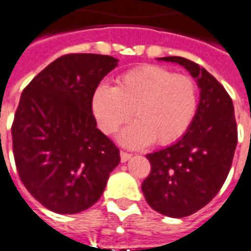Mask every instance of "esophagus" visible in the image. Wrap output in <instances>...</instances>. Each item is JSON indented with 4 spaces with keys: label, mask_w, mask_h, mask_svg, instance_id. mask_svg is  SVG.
I'll use <instances>...</instances> for the list:
<instances>
[{
    "label": "esophagus",
    "mask_w": 251,
    "mask_h": 251,
    "mask_svg": "<svg viewBox=\"0 0 251 251\" xmlns=\"http://www.w3.org/2000/svg\"><path fill=\"white\" fill-rule=\"evenodd\" d=\"M132 158V154H128V152H124V151H121V160L122 163H126L129 159Z\"/></svg>",
    "instance_id": "34e87169"
}]
</instances>
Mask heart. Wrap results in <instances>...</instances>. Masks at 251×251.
Here are the masks:
<instances>
[{
	"instance_id": "heart-1",
	"label": "heart",
	"mask_w": 251,
	"mask_h": 251,
	"mask_svg": "<svg viewBox=\"0 0 251 251\" xmlns=\"http://www.w3.org/2000/svg\"><path fill=\"white\" fill-rule=\"evenodd\" d=\"M92 113L103 133H114L133 110L137 121L119 134L128 148L154 141L169 145L187 132L198 109V87L191 78L159 65H145L122 74L115 87L101 83L91 99Z\"/></svg>"
}]
</instances>
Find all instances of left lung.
I'll return each instance as SVG.
<instances>
[{
    "label": "left lung",
    "instance_id": "left-lung-1",
    "mask_svg": "<svg viewBox=\"0 0 251 251\" xmlns=\"http://www.w3.org/2000/svg\"><path fill=\"white\" fill-rule=\"evenodd\" d=\"M156 60L183 66L200 90L187 132L175 144L146 155L151 172L141 186L154 210L183 218L208 204L228 176L237 145L233 103L222 84L191 60L179 56Z\"/></svg>",
    "mask_w": 251,
    "mask_h": 251
}]
</instances>
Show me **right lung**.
Returning a JSON list of instances; mask_svg holds the SVG:
<instances>
[{
  "mask_svg": "<svg viewBox=\"0 0 251 251\" xmlns=\"http://www.w3.org/2000/svg\"><path fill=\"white\" fill-rule=\"evenodd\" d=\"M118 63L97 53L61 56L20 96L11 128L19 177L52 212L75 214L92 206L121 161L91 107L95 88Z\"/></svg>",
  "mask_w": 251,
  "mask_h": 251,
  "instance_id": "add662e5",
  "label": "right lung"
}]
</instances>
